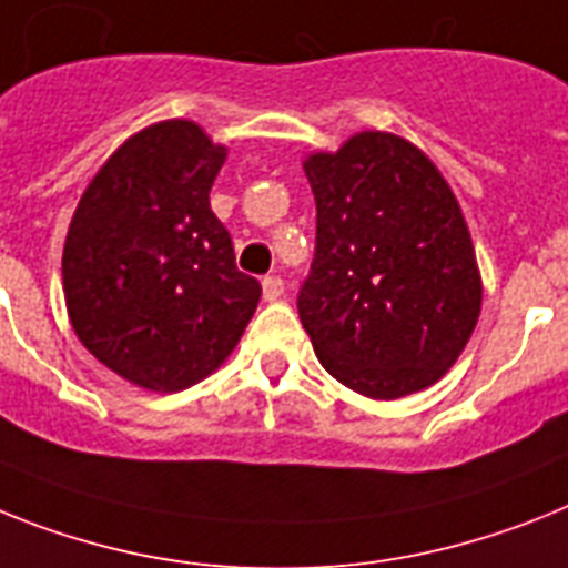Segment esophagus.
I'll list each match as a JSON object with an SVG mask.
<instances>
[{
	"instance_id": "1",
	"label": "esophagus",
	"mask_w": 568,
	"mask_h": 568,
	"mask_svg": "<svg viewBox=\"0 0 568 568\" xmlns=\"http://www.w3.org/2000/svg\"><path fill=\"white\" fill-rule=\"evenodd\" d=\"M283 292H285L283 276L271 274V276H265V280H262V297H265V300H276Z\"/></svg>"
}]
</instances>
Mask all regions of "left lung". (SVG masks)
<instances>
[{
	"mask_svg": "<svg viewBox=\"0 0 568 568\" xmlns=\"http://www.w3.org/2000/svg\"><path fill=\"white\" fill-rule=\"evenodd\" d=\"M303 166L317 236L297 312L321 364L384 402L430 387L483 306L456 195L422 150L387 132H361Z\"/></svg>",
	"mask_w": 568,
	"mask_h": 568,
	"instance_id": "obj_1",
	"label": "left lung"
}]
</instances>
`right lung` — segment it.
<instances>
[{"label":"right lung","instance_id":"right-lung-1","mask_svg":"<svg viewBox=\"0 0 568 568\" xmlns=\"http://www.w3.org/2000/svg\"><path fill=\"white\" fill-rule=\"evenodd\" d=\"M190 121L130 138L85 187L63 251L71 326L112 373L179 393L233 352L262 285L211 211L225 164Z\"/></svg>","mask_w":568,"mask_h":568}]
</instances>
